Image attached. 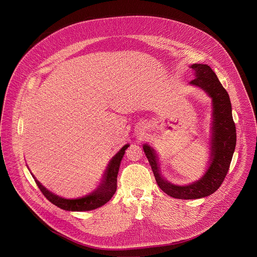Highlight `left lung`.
Here are the masks:
<instances>
[{
	"label": "left lung",
	"instance_id": "left-lung-1",
	"mask_svg": "<svg viewBox=\"0 0 257 257\" xmlns=\"http://www.w3.org/2000/svg\"><path fill=\"white\" fill-rule=\"evenodd\" d=\"M191 68L195 71V78L190 84L203 89L212 98L213 103L211 162L206 173L198 181L189 185L178 186L169 183L160 174L154 149L148 145L144 146L159 188L173 198L186 200L210 196L220 188L228 171L236 144L235 124L227 92L209 65L196 63L191 65Z\"/></svg>",
	"mask_w": 257,
	"mask_h": 257
}]
</instances>
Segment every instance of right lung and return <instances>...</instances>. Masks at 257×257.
I'll return each instance as SVG.
<instances>
[{
    "label": "right lung",
    "instance_id": "1",
    "mask_svg": "<svg viewBox=\"0 0 257 257\" xmlns=\"http://www.w3.org/2000/svg\"><path fill=\"white\" fill-rule=\"evenodd\" d=\"M128 147V145H125L120 148V150L111 158L108 164V167L104 173L102 183L97 188L96 191L87 195L85 197L79 199H64L59 197L45 187H43L37 178L33 175L37 187L42 192L44 197L51 202L53 205L57 206L58 208L65 210V211H72V212H84V211H91L97 208L102 207L106 203H108L110 198L116 191V177L118 173V168L122 156L124 154L125 149Z\"/></svg>",
    "mask_w": 257,
    "mask_h": 257
}]
</instances>
